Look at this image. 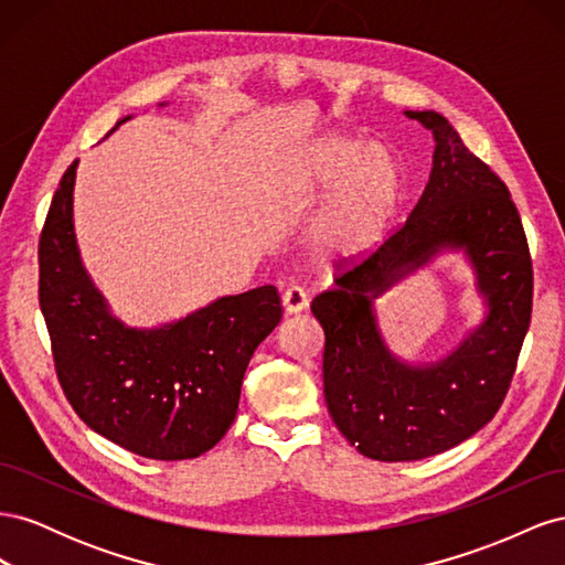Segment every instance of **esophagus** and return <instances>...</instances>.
I'll return each mask as SVG.
<instances>
[{
  "label": "esophagus",
  "instance_id": "esophagus-1",
  "mask_svg": "<svg viewBox=\"0 0 565 565\" xmlns=\"http://www.w3.org/2000/svg\"><path fill=\"white\" fill-rule=\"evenodd\" d=\"M282 306L287 313H301L306 306H309V295H306L303 287H299V285L287 287L282 295Z\"/></svg>",
  "mask_w": 565,
  "mask_h": 565
}]
</instances>
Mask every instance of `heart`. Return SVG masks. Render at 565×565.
<instances>
[{"instance_id":"obj_1","label":"heart","mask_w":565,"mask_h":565,"mask_svg":"<svg viewBox=\"0 0 565 565\" xmlns=\"http://www.w3.org/2000/svg\"><path fill=\"white\" fill-rule=\"evenodd\" d=\"M306 183L318 193L334 188L309 233L311 249L322 259H358L377 247L403 193L391 152L353 136L322 141L306 167Z\"/></svg>"}]
</instances>
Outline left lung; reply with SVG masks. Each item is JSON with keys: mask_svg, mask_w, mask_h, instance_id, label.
<instances>
[{"mask_svg": "<svg viewBox=\"0 0 565 565\" xmlns=\"http://www.w3.org/2000/svg\"><path fill=\"white\" fill-rule=\"evenodd\" d=\"M434 134V167L405 224L313 299L324 330L322 384L337 429L380 461L446 452L498 413L533 313V262L504 181L436 110H405ZM440 250H465L487 318L436 364L413 366L386 347L373 299Z\"/></svg>", "mask_w": 565, "mask_h": 565, "instance_id": "obj_1", "label": "left lung"}]
</instances>
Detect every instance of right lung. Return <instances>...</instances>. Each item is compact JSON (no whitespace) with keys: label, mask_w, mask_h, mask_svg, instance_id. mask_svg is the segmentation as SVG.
Here are the masks:
<instances>
[{"label":"right lung","mask_w":565,"mask_h":565,"mask_svg":"<svg viewBox=\"0 0 565 565\" xmlns=\"http://www.w3.org/2000/svg\"><path fill=\"white\" fill-rule=\"evenodd\" d=\"M75 172L77 160L40 237V309L65 398L89 429L134 455L200 457L231 429L249 358L282 318L278 289L264 285L160 328H129L82 264Z\"/></svg>","instance_id":"right-lung-1"}]
</instances>
